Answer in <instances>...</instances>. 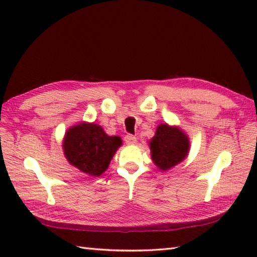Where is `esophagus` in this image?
I'll return each instance as SVG.
<instances>
[{"mask_svg":"<svg viewBox=\"0 0 257 257\" xmlns=\"http://www.w3.org/2000/svg\"><path fill=\"white\" fill-rule=\"evenodd\" d=\"M124 141H125V144H127V145H135L136 143H137V138H136L134 135L128 134L124 137Z\"/></svg>","mask_w":257,"mask_h":257,"instance_id":"34e87169","label":"esophagus"}]
</instances>
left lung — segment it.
<instances>
[{"mask_svg": "<svg viewBox=\"0 0 257 257\" xmlns=\"http://www.w3.org/2000/svg\"><path fill=\"white\" fill-rule=\"evenodd\" d=\"M150 149L156 166L166 171L187 157L189 140L182 130L163 123L157 128L155 137L150 141Z\"/></svg>", "mask_w": 257, "mask_h": 257, "instance_id": "left-lung-1", "label": "left lung"}]
</instances>
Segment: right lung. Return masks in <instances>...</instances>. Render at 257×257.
Here are the masks:
<instances>
[{
    "label": "right lung",
    "mask_w": 257,
    "mask_h": 257,
    "mask_svg": "<svg viewBox=\"0 0 257 257\" xmlns=\"http://www.w3.org/2000/svg\"><path fill=\"white\" fill-rule=\"evenodd\" d=\"M121 139L108 136L96 123H79L65 136L64 152L70 165L90 176L98 177L106 170Z\"/></svg>",
    "instance_id": "right-lung-1"
}]
</instances>
